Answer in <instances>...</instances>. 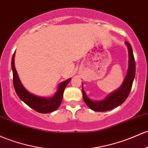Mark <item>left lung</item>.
Returning <instances> with one entry per match:
<instances>
[{"label":"left lung","instance_id":"obj_1","mask_svg":"<svg viewBox=\"0 0 148 148\" xmlns=\"http://www.w3.org/2000/svg\"><path fill=\"white\" fill-rule=\"evenodd\" d=\"M125 44L127 46L129 51V66L124 82L117 90L111 92L104 100L95 101L88 97L83 88L82 83L83 98L87 106L93 111L106 112L112 110L121 105L129 96L136 74V62L131 44L126 41L125 42Z\"/></svg>","mask_w":148,"mask_h":148}]
</instances>
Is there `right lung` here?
<instances>
[{
    "label": "right lung",
    "instance_id": "add662e5",
    "mask_svg": "<svg viewBox=\"0 0 148 148\" xmlns=\"http://www.w3.org/2000/svg\"><path fill=\"white\" fill-rule=\"evenodd\" d=\"M14 56H15V52L12 58L11 66H12V74H13L14 88L19 98L29 107L38 112L46 114L58 110L62 100L64 89L67 86L68 83L71 81V79H68L67 80L61 82L58 85V90L56 93L50 98L36 95L28 91L22 85L14 66Z\"/></svg>",
    "mask_w": 148,
    "mask_h": 148
}]
</instances>
